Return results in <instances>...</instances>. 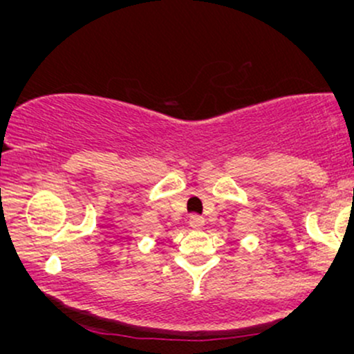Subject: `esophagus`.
Wrapping results in <instances>:
<instances>
[{"instance_id": "esophagus-1", "label": "esophagus", "mask_w": 354, "mask_h": 354, "mask_svg": "<svg viewBox=\"0 0 354 354\" xmlns=\"http://www.w3.org/2000/svg\"><path fill=\"white\" fill-rule=\"evenodd\" d=\"M203 225H205V219L200 214H191L189 216V226L194 230H200L203 228Z\"/></svg>"}]
</instances>
